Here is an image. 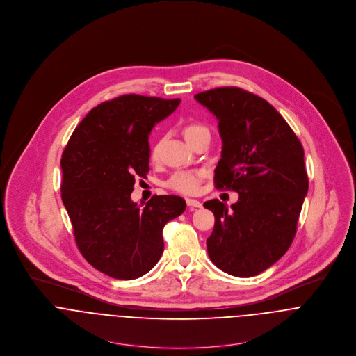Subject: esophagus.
Returning a JSON list of instances; mask_svg holds the SVG:
<instances>
[{
    "label": "esophagus",
    "instance_id": "1",
    "mask_svg": "<svg viewBox=\"0 0 356 356\" xmlns=\"http://www.w3.org/2000/svg\"><path fill=\"white\" fill-rule=\"evenodd\" d=\"M186 204L191 208H202V205H203L199 200H195V199H186Z\"/></svg>",
    "mask_w": 356,
    "mask_h": 356
}]
</instances>
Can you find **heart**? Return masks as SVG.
<instances>
[{
  "label": "heart",
  "mask_w": 356,
  "mask_h": 356,
  "mask_svg": "<svg viewBox=\"0 0 356 356\" xmlns=\"http://www.w3.org/2000/svg\"><path fill=\"white\" fill-rule=\"evenodd\" d=\"M203 133H208V129L197 122L193 123H188L184 127V137L185 140L189 143L192 141L195 137L203 134ZM157 152H159V147L157 144L153 145L151 149V159H156L157 157ZM204 172L202 170H184V171H177L174 172L165 182V186L184 193V195H195L199 192L202 181H203Z\"/></svg>",
  "instance_id": "heart-1"
}]
</instances>
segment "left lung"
<instances>
[{"instance_id":"left-lung-1","label":"left lung","mask_w":356,"mask_h":356,"mask_svg":"<svg viewBox=\"0 0 356 356\" xmlns=\"http://www.w3.org/2000/svg\"><path fill=\"white\" fill-rule=\"evenodd\" d=\"M195 99L218 119L223 143L215 168L216 189H232L227 208L213 199L208 256L222 271L254 277L289 250L308 191L303 147L278 111L244 89L226 86Z\"/></svg>"}]
</instances>
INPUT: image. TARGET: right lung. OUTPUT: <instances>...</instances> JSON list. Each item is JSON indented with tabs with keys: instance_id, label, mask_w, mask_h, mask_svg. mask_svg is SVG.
Here are the masks:
<instances>
[{
	"instance_id": "add662e5",
	"label": "right lung",
	"mask_w": 356,
	"mask_h": 356,
	"mask_svg": "<svg viewBox=\"0 0 356 356\" xmlns=\"http://www.w3.org/2000/svg\"><path fill=\"white\" fill-rule=\"evenodd\" d=\"M181 100L124 95L93 108L61 156V200L83 257L116 280L143 277L164 250L163 227L179 216V196L131 200L136 178L149 171V134Z\"/></svg>"
}]
</instances>
